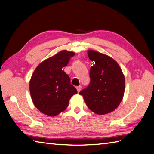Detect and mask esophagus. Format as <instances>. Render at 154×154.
Returning a JSON list of instances; mask_svg holds the SVG:
<instances>
[{"label":"esophagus","mask_w":154,"mask_h":154,"mask_svg":"<svg viewBox=\"0 0 154 154\" xmlns=\"http://www.w3.org/2000/svg\"><path fill=\"white\" fill-rule=\"evenodd\" d=\"M76 88H77V92H79L80 91H81V90H82V86H81V85H79V86H77Z\"/></svg>","instance_id":"1"}]
</instances>
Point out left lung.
Instances as JSON below:
<instances>
[{"label":"left lung","instance_id":"obj_1","mask_svg":"<svg viewBox=\"0 0 154 154\" xmlns=\"http://www.w3.org/2000/svg\"><path fill=\"white\" fill-rule=\"evenodd\" d=\"M88 55L94 62L90 71V83L79 94L94 113H109L118 108L123 99L124 75L111 57L92 49L88 50Z\"/></svg>","mask_w":154,"mask_h":154}]
</instances>
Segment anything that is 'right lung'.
<instances>
[{
  "instance_id": "obj_1",
  "label": "right lung",
  "mask_w": 154,
  "mask_h": 154,
  "mask_svg": "<svg viewBox=\"0 0 154 154\" xmlns=\"http://www.w3.org/2000/svg\"><path fill=\"white\" fill-rule=\"evenodd\" d=\"M75 52L62 50L38 65L30 80V93L33 104L41 113L56 116L63 112L69 100L77 91L62 68Z\"/></svg>"
}]
</instances>
